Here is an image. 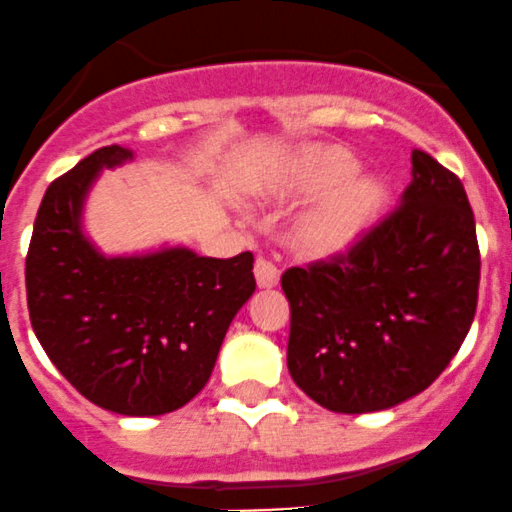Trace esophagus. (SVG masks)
<instances>
[{
  "label": "esophagus",
  "mask_w": 512,
  "mask_h": 512,
  "mask_svg": "<svg viewBox=\"0 0 512 512\" xmlns=\"http://www.w3.org/2000/svg\"><path fill=\"white\" fill-rule=\"evenodd\" d=\"M255 280H257V287L272 289L277 287V282H280V270H277L270 260H265V257H257Z\"/></svg>",
  "instance_id": "esophagus-1"
}]
</instances>
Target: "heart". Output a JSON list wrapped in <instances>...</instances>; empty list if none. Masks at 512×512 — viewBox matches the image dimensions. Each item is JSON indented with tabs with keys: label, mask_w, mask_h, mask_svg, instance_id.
<instances>
[{
	"label": "heart",
	"mask_w": 512,
	"mask_h": 512,
	"mask_svg": "<svg viewBox=\"0 0 512 512\" xmlns=\"http://www.w3.org/2000/svg\"><path fill=\"white\" fill-rule=\"evenodd\" d=\"M359 165L339 146H304L262 190L272 203L309 200L287 230L292 252L302 260L322 262L352 252L384 215L389 188L381 178L359 173Z\"/></svg>",
	"instance_id": "heart-1"
}]
</instances>
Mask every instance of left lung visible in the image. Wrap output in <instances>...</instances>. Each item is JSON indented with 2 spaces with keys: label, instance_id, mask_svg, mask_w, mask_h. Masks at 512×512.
Listing matches in <instances>:
<instances>
[{
  "label": "left lung",
  "instance_id": "obj_1",
  "mask_svg": "<svg viewBox=\"0 0 512 512\" xmlns=\"http://www.w3.org/2000/svg\"><path fill=\"white\" fill-rule=\"evenodd\" d=\"M401 205L352 252L282 275L287 369L337 414L384 411L438 379L471 329L480 252L463 183L411 153Z\"/></svg>",
  "mask_w": 512,
  "mask_h": 512
}]
</instances>
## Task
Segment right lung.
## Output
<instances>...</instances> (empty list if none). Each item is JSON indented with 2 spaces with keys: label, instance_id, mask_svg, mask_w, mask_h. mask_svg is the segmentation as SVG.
<instances>
[{
  "label": "right lung",
  "instance_id": "obj_1",
  "mask_svg": "<svg viewBox=\"0 0 512 512\" xmlns=\"http://www.w3.org/2000/svg\"><path fill=\"white\" fill-rule=\"evenodd\" d=\"M131 158L128 148H98L46 188L29 242L27 304L36 339L81 396L113 414L160 416L208 384L232 317L255 292V257L98 252L81 223L86 195L103 168Z\"/></svg>",
  "mask_w": 512,
  "mask_h": 512
}]
</instances>
